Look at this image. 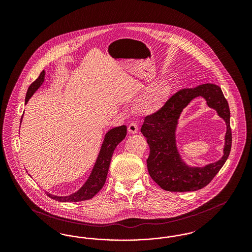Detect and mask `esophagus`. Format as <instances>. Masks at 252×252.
Returning <instances> with one entry per match:
<instances>
[{"label": "esophagus", "instance_id": "34e87169", "mask_svg": "<svg viewBox=\"0 0 252 252\" xmlns=\"http://www.w3.org/2000/svg\"><path fill=\"white\" fill-rule=\"evenodd\" d=\"M127 130L130 133V134H136L138 132V126L135 124V123H131L129 124L128 127H127Z\"/></svg>", "mask_w": 252, "mask_h": 252}]
</instances>
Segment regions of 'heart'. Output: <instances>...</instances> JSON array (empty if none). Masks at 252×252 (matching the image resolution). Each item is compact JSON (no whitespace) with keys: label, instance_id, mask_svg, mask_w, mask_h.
Wrapping results in <instances>:
<instances>
[{"label":"heart","instance_id":"1","mask_svg":"<svg viewBox=\"0 0 252 252\" xmlns=\"http://www.w3.org/2000/svg\"><path fill=\"white\" fill-rule=\"evenodd\" d=\"M169 89L162 82L153 85L133 105L135 113L140 115H152L165 106L168 100Z\"/></svg>","mask_w":252,"mask_h":252}]
</instances>
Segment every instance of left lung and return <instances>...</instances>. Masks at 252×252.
Wrapping results in <instances>:
<instances>
[{
	"label": "left lung",
	"mask_w": 252,
	"mask_h": 252,
	"mask_svg": "<svg viewBox=\"0 0 252 252\" xmlns=\"http://www.w3.org/2000/svg\"><path fill=\"white\" fill-rule=\"evenodd\" d=\"M197 96L205 99L226 123L227 130L223 156L205 167L189 166L180 155L176 144V129L183 109ZM230 112L228 102L219 86L212 83L183 89L172 96L162 109L146 116L141 132L146 138L150 153L146 160L150 177L163 190L191 192L202 189L216 177L228 159L231 148Z\"/></svg>",
	"instance_id": "1"
}]
</instances>
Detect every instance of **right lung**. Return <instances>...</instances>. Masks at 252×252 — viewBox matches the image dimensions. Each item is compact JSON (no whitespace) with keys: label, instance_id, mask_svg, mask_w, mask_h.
I'll use <instances>...</instances> for the list:
<instances>
[{"label":"right lung","instance_id":"add662e5","mask_svg":"<svg viewBox=\"0 0 252 252\" xmlns=\"http://www.w3.org/2000/svg\"><path fill=\"white\" fill-rule=\"evenodd\" d=\"M44 79H45V71H42L40 72L39 76L28 88L26 96H25V105L28 103L29 99L39 89V87H41V85L43 84ZM22 120H23V117H22ZM126 130H127L126 126L124 125L121 126L114 127L106 133L94 168L89 178L85 181L84 184L79 188V190L72 192L69 195H63V196L55 195L53 193L46 192L49 197L60 202H78V201H84V200L93 198L104 186L108 176V168H109L113 152L116 146L126 138Z\"/></svg>","mask_w":252,"mask_h":252}]
</instances>
